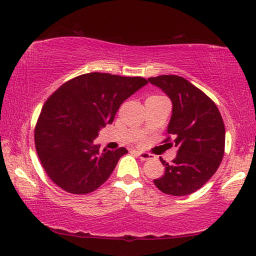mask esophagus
I'll return each mask as SVG.
<instances>
[{"label":"esophagus","mask_w":256,"mask_h":256,"mask_svg":"<svg viewBox=\"0 0 256 256\" xmlns=\"http://www.w3.org/2000/svg\"><path fill=\"white\" fill-rule=\"evenodd\" d=\"M136 154L142 160H148L153 158V156L148 153H145V152H136Z\"/></svg>","instance_id":"34e87169"}]
</instances>
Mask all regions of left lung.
Wrapping results in <instances>:
<instances>
[{"mask_svg":"<svg viewBox=\"0 0 256 256\" xmlns=\"http://www.w3.org/2000/svg\"><path fill=\"white\" fill-rule=\"evenodd\" d=\"M172 101V116L164 145L178 147L172 163L160 158L164 176L154 184L166 194L188 196L199 190L222 163L225 152V124L217 106L208 96L178 75L150 78ZM174 138L170 143V136Z\"/></svg>","mask_w":256,"mask_h":256,"instance_id":"1","label":"left lung"}]
</instances>
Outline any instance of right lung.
<instances>
[{"mask_svg": "<svg viewBox=\"0 0 256 256\" xmlns=\"http://www.w3.org/2000/svg\"><path fill=\"white\" fill-rule=\"evenodd\" d=\"M148 83L146 78L88 73L67 80L47 98L34 128L38 158L49 178L73 194L102 186L124 147L116 150L94 145L100 129L112 124L126 98Z\"/></svg>", "mask_w": 256, "mask_h": 256, "instance_id": "obj_1", "label": "right lung"}]
</instances>
